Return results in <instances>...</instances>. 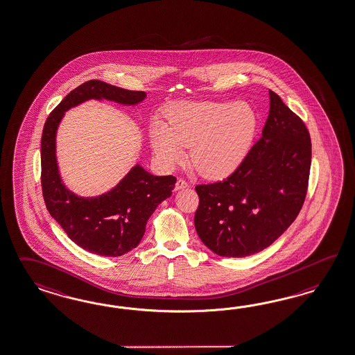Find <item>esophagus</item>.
I'll list each match as a JSON object with an SVG mask.
<instances>
[{
	"mask_svg": "<svg viewBox=\"0 0 355 355\" xmlns=\"http://www.w3.org/2000/svg\"><path fill=\"white\" fill-rule=\"evenodd\" d=\"M187 188H189V184L185 182L184 179H179L176 184H175V191H182V189H187Z\"/></svg>",
	"mask_w": 355,
	"mask_h": 355,
	"instance_id": "1",
	"label": "esophagus"
}]
</instances>
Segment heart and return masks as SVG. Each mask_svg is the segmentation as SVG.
<instances>
[{
	"label": "heart",
	"instance_id": "heart-1",
	"mask_svg": "<svg viewBox=\"0 0 355 355\" xmlns=\"http://www.w3.org/2000/svg\"><path fill=\"white\" fill-rule=\"evenodd\" d=\"M149 131L158 162L173 168L189 146L193 167L205 178H225L248 155L257 131V114L245 101H179Z\"/></svg>",
	"mask_w": 355,
	"mask_h": 355
}]
</instances>
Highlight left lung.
I'll use <instances>...</instances> for the list:
<instances>
[{
	"label": "left lung",
	"instance_id": "left-lung-1",
	"mask_svg": "<svg viewBox=\"0 0 355 355\" xmlns=\"http://www.w3.org/2000/svg\"><path fill=\"white\" fill-rule=\"evenodd\" d=\"M261 137L224 182L197 185L194 225L200 241L224 257L257 254L282 236L300 212L311 164L309 131L269 90Z\"/></svg>",
	"mask_w": 355,
	"mask_h": 355
}]
</instances>
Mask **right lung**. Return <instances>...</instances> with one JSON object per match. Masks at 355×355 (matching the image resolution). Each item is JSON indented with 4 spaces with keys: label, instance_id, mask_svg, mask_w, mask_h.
Here are the masks:
<instances>
[{
    "label": "right lung",
    "instance_id": "obj_1",
    "mask_svg": "<svg viewBox=\"0 0 355 355\" xmlns=\"http://www.w3.org/2000/svg\"><path fill=\"white\" fill-rule=\"evenodd\" d=\"M144 92H131L99 80L85 82L69 92L46 119L41 139V182L51 218L83 250L117 257L134 250L146 233V221L173 194L176 178L155 176L137 164L110 191L81 197L62 182L56 159V132L67 110L85 101H110L137 105Z\"/></svg>",
    "mask_w": 355,
    "mask_h": 355
}]
</instances>
